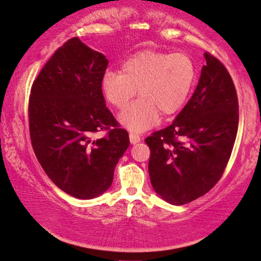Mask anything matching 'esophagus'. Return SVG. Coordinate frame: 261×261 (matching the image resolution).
Here are the masks:
<instances>
[{
    "label": "esophagus",
    "instance_id": "esophagus-1",
    "mask_svg": "<svg viewBox=\"0 0 261 261\" xmlns=\"http://www.w3.org/2000/svg\"><path fill=\"white\" fill-rule=\"evenodd\" d=\"M129 137H130L131 144H137V143L141 142V137H139L137 134H134V132H130Z\"/></svg>",
    "mask_w": 261,
    "mask_h": 261
}]
</instances>
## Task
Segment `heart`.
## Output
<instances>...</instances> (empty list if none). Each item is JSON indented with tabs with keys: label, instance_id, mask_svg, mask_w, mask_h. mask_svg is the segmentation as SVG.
<instances>
[{
	"label": "heart",
	"instance_id": "1",
	"mask_svg": "<svg viewBox=\"0 0 261 261\" xmlns=\"http://www.w3.org/2000/svg\"><path fill=\"white\" fill-rule=\"evenodd\" d=\"M196 79L197 67L189 54L144 50L127 58L120 71H105L101 91L110 105L124 110L138 90L141 98L119 120L130 131L142 132L156 125L161 113L171 116L182 110Z\"/></svg>",
	"mask_w": 261,
	"mask_h": 261
}]
</instances>
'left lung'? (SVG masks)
<instances>
[{
    "label": "left lung",
    "mask_w": 261,
    "mask_h": 261,
    "mask_svg": "<svg viewBox=\"0 0 261 261\" xmlns=\"http://www.w3.org/2000/svg\"><path fill=\"white\" fill-rule=\"evenodd\" d=\"M196 90L174 122L145 139L152 188L181 205L203 196L225 171L239 125V102L222 62L204 53Z\"/></svg>",
    "instance_id": "1"
}]
</instances>
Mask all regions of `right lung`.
Masks as SVG:
<instances>
[{"label": "right lung", "mask_w": 261, "mask_h": 261, "mask_svg": "<svg viewBox=\"0 0 261 261\" xmlns=\"http://www.w3.org/2000/svg\"><path fill=\"white\" fill-rule=\"evenodd\" d=\"M109 61L78 38L56 50L29 97V134L35 156L58 188L76 199L101 195L129 148L127 131L105 105L101 76ZM106 130L102 139L94 134Z\"/></svg>", "instance_id": "1"}]
</instances>
